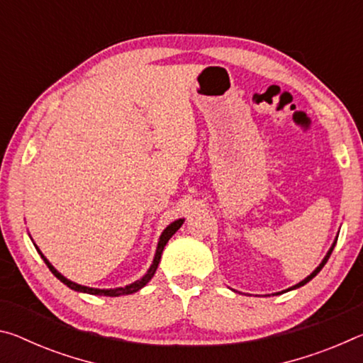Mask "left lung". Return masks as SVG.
Masks as SVG:
<instances>
[{
    "mask_svg": "<svg viewBox=\"0 0 363 363\" xmlns=\"http://www.w3.org/2000/svg\"><path fill=\"white\" fill-rule=\"evenodd\" d=\"M336 240H337V237L335 238V242L333 243H331V247H330V250L327 251V255H325V257H323V259H322V262L320 264H318V266L314 269V272H312L311 275H307V277L304 279V280H301L299 281V284H296V285H293V286H290V288H288V290H284V291H279V293H274V294H281V293H286V291H291V290H296V288H299V286H304L306 284H307V281H311L312 279H314L315 277V275L318 274V272H320V270H322V267L325 266V264H327V261H328V257H330V255H331V251H333V248H335V245H336ZM233 291H235V290H233Z\"/></svg>",
    "mask_w": 363,
    "mask_h": 363,
    "instance_id": "obj_1",
    "label": "left lung"
}]
</instances>
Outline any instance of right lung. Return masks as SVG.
Instances as JSON below:
<instances>
[{
  "mask_svg": "<svg viewBox=\"0 0 363 363\" xmlns=\"http://www.w3.org/2000/svg\"><path fill=\"white\" fill-rule=\"evenodd\" d=\"M182 224H184V219H176V220H173V223H171V224L167 227V229H164V230L162 232V235H160V238H158V245H157V250H155V256H153V261H152V264H150V267H149V270H147V272L143 275V277H140V279L136 280V281H133V284H130V285L118 286V288H93V286H84V285L75 284V281H72V280H69L67 277H64V275L60 274L59 270H57L56 267H54L51 262L48 261V257L41 253L40 248L36 247L35 243H33V245H35L36 251H38V253L41 255L43 261L46 262V266L49 267V270H51V272H52L54 275H56V277H57L60 281H62L64 285L69 286L70 290H75V291H78V293L96 294V296H125V294H131V293L139 291L140 288H144V286L152 280L153 274L157 272V267H158V264H160V259H162V253H163L164 247H167V243H168L169 238L173 237L174 233L181 229Z\"/></svg>",
  "mask_w": 363,
  "mask_h": 363,
  "instance_id": "obj_1",
  "label": "right lung"
}]
</instances>
